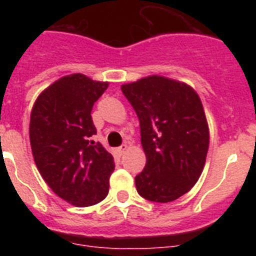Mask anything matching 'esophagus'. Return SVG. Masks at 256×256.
<instances>
[{
  "instance_id": "esophagus-1",
  "label": "esophagus",
  "mask_w": 256,
  "mask_h": 256,
  "mask_svg": "<svg viewBox=\"0 0 256 256\" xmlns=\"http://www.w3.org/2000/svg\"><path fill=\"white\" fill-rule=\"evenodd\" d=\"M126 148H128V144H122L120 148H116V152L119 154V155H123V154L126 151Z\"/></svg>"
}]
</instances>
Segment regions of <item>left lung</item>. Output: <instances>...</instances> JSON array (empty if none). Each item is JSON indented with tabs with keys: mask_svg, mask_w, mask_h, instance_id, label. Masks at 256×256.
Wrapping results in <instances>:
<instances>
[{
	"mask_svg": "<svg viewBox=\"0 0 256 256\" xmlns=\"http://www.w3.org/2000/svg\"><path fill=\"white\" fill-rule=\"evenodd\" d=\"M134 108L146 155L136 176L146 200L170 202L187 194L200 178L209 148V126L198 92L186 83L148 76L122 86Z\"/></svg>",
	"mask_w": 256,
	"mask_h": 256,
	"instance_id": "8db88e82",
	"label": "left lung"
}]
</instances>
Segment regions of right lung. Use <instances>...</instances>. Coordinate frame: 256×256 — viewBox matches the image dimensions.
I'll return each instance as SVG.
<instances>
[{
    "label": "right lung",
    "instance_id": "obj_1",
    "mask_svg": "<svg viewBox=\"0 0 256 256\" xmlns=\"http://www.w3.org/2000/svg\"><path fill=\"white\" fill-rule=\"evenodd\" d=\"M108 87L84 74H70L40 92L32 108L36 165L50 188L74 206H91L108 196L114 159L90 138L96 134L92 108Z\"/></svg>",
    "mask_w": 256,
    "mask_h": 256
}]
</instances>
